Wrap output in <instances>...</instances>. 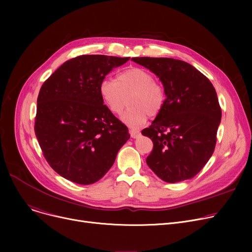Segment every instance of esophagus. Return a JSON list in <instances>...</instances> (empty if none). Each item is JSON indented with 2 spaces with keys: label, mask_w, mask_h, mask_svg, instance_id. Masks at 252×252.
Instances as JSON below:
<instances>
[{
  "label": "esophagus",
  "mask_w": 252,
  "mask_h": 252,
  "mask_svg": "<svg viewBox=\"0 0 252 252\" xmlns=\"http://www.w3.org/2000/svg\"><path fill=\"white\" fill-rule=\"evenodd\" d=\"M129 134H130V137L131 138H138L140 136V130L139 129H136V128H130L129 129Z\"/></svg>",
  "instance_id": "34e87169"
}]
</instances>
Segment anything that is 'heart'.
<instances>
[{
	"mask_svg": "<svg viewBox=\"0 0 252 252\" xmlns=\"http://www.w3.org/2000/svg\"><path fill=\"white\" fill-rule=\"evenodd\" d=\"M99 94L106 107L113 114H121L129 96L130 107L122 116L129 126H139L146 122L148 114L155 116L163 107V87L154 81L153 74L144 68L131 67L119 72L115 81L104 78L99 86Z\"/></svg>",
	"mask_w": 252,
	"mask_h": 252,
	"instance_id": "obj_1",
	"label": "heart"
}]
</instances>
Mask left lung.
<instances>
[{
  "mask_svg": "<svg viewBox=\"0 0 252 252\" xmlns=\"http://www.w3.org/2000/svg\"><path fill=\"white\" fill-rule=\"evenodd\" d=\"M161 82L166 99L143 136L153 142L146 162L167 183L196 176L213 155L221 110L216 89L191 64L173 58L135 57Z\"/></svg>",
  "mask_w": 252,
  "mask_h": 252,
  "instance_id": "obj_1",
  "label": "left lung"
}]
</instances>
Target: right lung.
Returning <instances> with one entry per match:
<instances>
[{
	"instance_id": "right-lung-1",
	"label": "right lung",
	"mask_w": 252,
	"mask_h": 252,
	"mask_svg": "<svg viewBox=\"0 0 252 252\" xmlns=\"http://www.w3.org/2000/svg\"><path fill=\"white\" fill-rule=\"evenodd\" d=\"M128 60L78 56L64 62L39 90L35 136L46 160L64 179L81 185L96 183L129 139L127 127L99 94L105 76Z\"/></svg>"
}]
</instances>
